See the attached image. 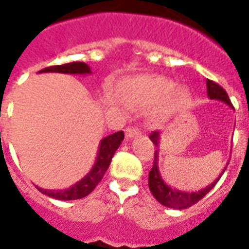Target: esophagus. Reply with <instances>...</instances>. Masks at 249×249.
Here are the masks:
<instances>
[{"mask_svg":"<svg viewBox=\"0 0 249 249\" xmlns=\"http://www.w3.org/2000/svg\"><path fill=\"white\" fill-rule=\"evenodd\" d=\"M125 136H126V138H128V140H132V138H134V137L141 136L140 129L133 128V126H130V128H126L125 129Z\"/></svg>","mask_w":249,"mask_h":249,"instance_id":"esophagus-1","label":"esophagus"}]
</instances>
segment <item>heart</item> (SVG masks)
Wrapping results in <instances>:
<instances>
[{
    "mask_svg": "<svg viewBox=\"0 0 249 249\" xmlns=\"http://www.w3.org/2000/svg\"><path fill=\"white\" fill-rule=\"evenodd\" d=\"M119 94L129 106H151L160 102L154 111V117L159 121L169 120L191 101L187 88H174L173 81L163 76H137L125 80L119 86Z\"/></svg>",
    "mask_w": 249,
    "mask_h": 249,
    "instance_id": "obj_1",
    "label": "heart"
}]
</instances>
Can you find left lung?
<instances>
[{"label": "left lung", "instance_id": "8db88e82", "mask_svg": "<svg viewBox=\"0 0 249 249\" xmlns=\"http://www.w3.org/2000/svg\"><path fill=\"white\" fill-rule=\"evenodd\" d=\"M207 94H208L209 99L222 102L225 105H228L229 107H232L231 102L229 99L228 93H226L218 84L213 83L211 80H207ZM160 138H161V137H160V132H154L151 136H150V140L152 141V143L155 144V147H159ZM158 161H159V148L155 151L154 165H152V169L150 170V173H148V187L151 190L154 197L159 201L160 204L174 209L189 208V207L194 205L195 203H197L200 199H203V197L216 186V183L218 182L221 176L224 174V172L226 170V166H228L229 164L226 163V166H225L224 170L221 172L220 176H218L211 185L204 187V189L199 190V191H182V190L173 189L172 186H169L165 181H164L163 177H161V173H160L159 170Z\"/></svg>", "mask_w": 249, "mask_h": 249}]
</instances>
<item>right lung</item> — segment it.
<instances>
[{"label": "right lung", "mask_w": 249, "mask_h": 249, "mask_svg": "<svg viewBox=\"0 0 249 249\" xmlns=\"http://www.w3.org/2000/svg\"><path fill=\"white\" fill-rule=\"evenodd\" d=\"M46 72L66 73V75H90L91 70H90V67L86 63L73 62V63L44 68L38 73H46ZM123 140H124V132L123 130L113 133L111 136L105 137L101 141V143H99L97 158H95V163H94L93 168L90 169L89 173H86V176H84L80 181L76 182L75 185H72L71 187L63 190H46L41 189L38 186H36V187L44 195L53 197V199H56V200H76V199L85 197L102 181V178H103L105 173L108 169L111 160H112L113 155H115V152H116V150L121 144Z\"/></svg>", "instance_id": "add662e5"}]
</instances>
